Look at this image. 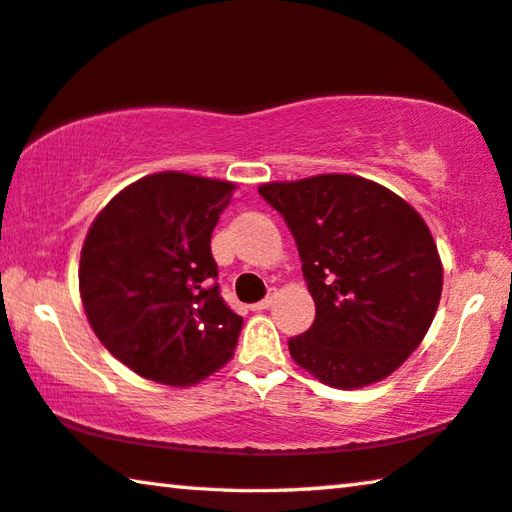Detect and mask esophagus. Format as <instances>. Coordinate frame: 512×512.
I'll return each instance as SVG.
<instances>
[{"instance_id":"34e87169","label":"esophagus","mask_w":512,"mask_h":512,"mask_svg":"<svg viewBox=\"0 0 512 512\" xmlns=\"http://www.w3.org/2000/svg\"><path fill=\"white\" fill-rule=\"evenodd\" d=\"M273 301H276V294H269V296H266V299H262L259 303H255V305H253V310H255V312L269 310L271 305H273Z\"/></svg>"}]
</instances>
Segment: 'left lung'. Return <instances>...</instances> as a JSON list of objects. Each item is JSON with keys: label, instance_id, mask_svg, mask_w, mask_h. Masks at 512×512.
<instances>
[{"label": "left lung", "instance_id": "left-lung-1", "mask_svg": "<svg viewBox=\"0 0 512 512\" xmlns=\"http://www.w3.org/2000/svg\"><path fill=\"white\" fill-rule=\"evenodd\" d=\"M259 195L292 230L315 301V322L289 340L294 361L333 388L398 370L430 329L444 285L421 213L354 174L262 183Z\"/></svg>", "mask_w": 512, "mask_h": 512}]
</instances>
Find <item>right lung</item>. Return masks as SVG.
Here are the masks:
<instances>
[{
  "label": "right lung",
  "mask_w": 512,
  "mask_h": 512,
  "mask_svg": "<svg viewBox=\"0 0 512 512\" xmlns=\"http://www.w3.org/2000/svg\"><path fill=\"white\" fill-rule=\"evenodd\" d=\"M234 183L183 172L137 179L105 204L80 255L91 329L137 375L190 386L230 361L243 319L218 289L211 232Z\"/></svg>",
  "instance_id": "right-lung-1"
}]
</instances>
